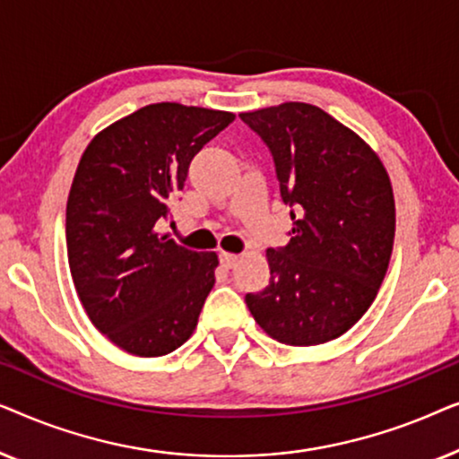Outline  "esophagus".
Returning a JSON list of instances; mask_svg holds the SVG:
<instances>
[{"instance_id": "esophagus-1", "label": "esophagus", "mask_w": 459, "mask_h": 459, "mask_svg": "<svg viewBox=\"0 0 459 459\" xmlns=\"http://www.w3.org/2000/svg\"><path fill=\"white\" fill-rule=\"evenodd\" d=\"M238 259H240V256L238 255H231V253H221L219 255V261H221V265L225 267V269H231L238 263Z\"/></svg>"}]
</instances>
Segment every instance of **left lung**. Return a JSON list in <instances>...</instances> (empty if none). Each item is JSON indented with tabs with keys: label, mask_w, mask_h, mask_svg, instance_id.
<instances>
[{
	"label": "left lung",
	"mask_w": 459,
	"mask_h": 459,
	"mask_svg": "<svg viewBox=\"0 0 459 459\" xmlns=\"http://www.w3.org/2000/svg\"><path fill=\"white\" fill-rule=\"evenodd\" d=\"M273 156L292 230L267 248L269 284L248 292L255 322L278 342L311 347L359 322L385 280L394 240L391 179L359 135L305 102L242 112Z\"/></svg>",
	"instance_id": "8db88e82"
}]
</instances>
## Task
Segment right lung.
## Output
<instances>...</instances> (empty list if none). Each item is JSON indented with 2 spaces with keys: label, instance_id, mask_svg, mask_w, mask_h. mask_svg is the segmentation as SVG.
<instances>
[{
  "label": "right lung",
  "instance_id": "obj_1",
  "mask_svg": "<svg viewBox=\"0 0 459 459\" xmlns=\"http://www.w3.org/2000/svg\"><path fill=\"white\" fill-rule=\"evenodd\" d=\"M223 110L150 104L112 123L81 156L66 203L68 265L102 334L137 357H160L192 336L215 284V253L159 234L187 169L234 121Z\"/></svg>",
  "mask_w": 459,
  "mask_h": 459
}]
</instances>
